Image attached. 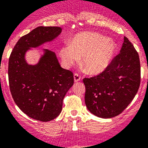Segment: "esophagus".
Returning a JSON list of instances; mask_svg holds the SVG:
<instances>
[{
  "mask_svg": "<svg viewBox=\"0 0 148 148\" xmlns=\"http://www.w3.org/2000/svg\"><path fill=\"white\" fill-rule=\"evenodd\" d=\"M80 79H81V77H80V76H79V74H74V82H75V83L79 81V80H80Z\"/></svg>",
  "mask_w": 148,
  "mask_h": 148,
  "instance_id": "esophagus-1",
  "label": "esophagus"
}]
</instances>
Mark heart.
<instances>
[{"label":"heart","mask_w":148,"mask_h":148,"mask_svg":"<svg viewBox=\"0 0 148 148\" xmlns=\"http://www.w3.org/2000/svg\"><path fill=\"white\" fill-rule=\"evenodd\" d=\"M117 51V45L112 39L96 33H78L71 44L61 47L60 56L65 68L81 64L90 74H97L106 70L111 63Z\"/></svg>","instance_id":"b5f03b06"}]
</instances>
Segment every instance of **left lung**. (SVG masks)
I'll use <instances>...</instances> for the list:
<instances>
[{"label":"left lung","instance_id":"1","mask_svg":"<svg viewBox=\"0 0 148 148\" xmlns=\"http://www.w3.org/2000/svg\"><path fill=\"white\" fill-rule=\"evenodd\" d=\"M141 80L138 53L124 36L120 53L99 75L84 78L85 103L91 113L102 119L121 114L133 101Z\"/></svg>","mask_w":148,"mask_h":148}]
</instances>
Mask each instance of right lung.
Listing matches in <instances>:
<instances>
[{
  "instance_id": "1",
  "label": "right lung",
  "mask_w": 148,
  "mask_h": 148,
  "mask_svg": "<svg viewBox=\"0 0 148 148\" xmlns=\"http://www.w3.org/2000/svg\"><path fill=\"white\" fill-rule=\"evenodd\" d=\"M60 27H38L18 41L9 60L8 76L14 101L27 115L41 121L56 119L74 84L71 71L60 66L54 52L43 49L38 63L29 65L25 55L60 36Z\"/></svg>"
}]
</instances>
